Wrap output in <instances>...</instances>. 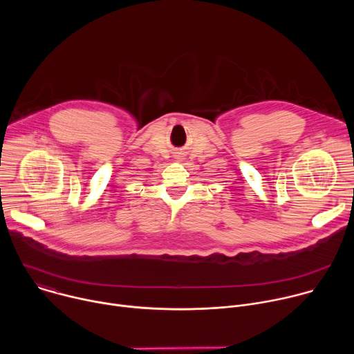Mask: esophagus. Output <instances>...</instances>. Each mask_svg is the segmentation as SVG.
I'll return each mask as SVG.
<instances>
[{
	"instance_id": "obj_1",
	"label": "esophagus",
	"mask_w": 354,
	"mask_h": 354,
	"mask_svg": "<svg viewBox=\"0 0 354 354\" xmlns=\"http://www.w3.org/2000/svg\"><path fill=\"white\" fill-rule=\"evenodd\" d=\"M179 160H180V158H179Z\"/></svg>"
}]
</instances>
